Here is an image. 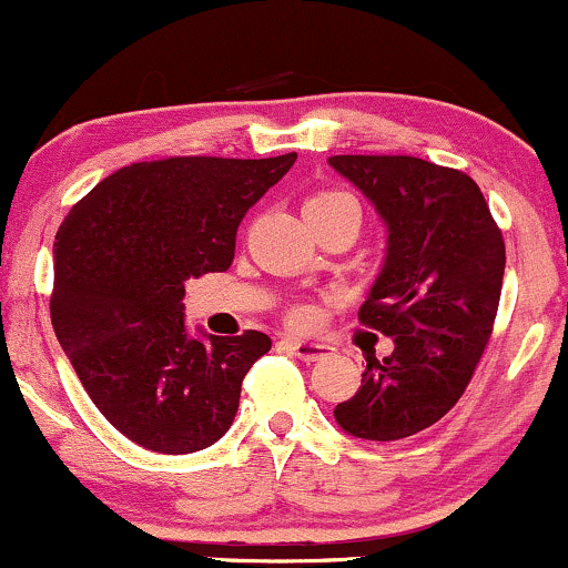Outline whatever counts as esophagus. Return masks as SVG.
Returning <instances> with one entry per match:
<instances>
[{"label":"esophagus","instance_id":"obj_1","mask_svg":"<svg viewBox=\"0 0 568 568\" xmlns=\"http://www.w3.org/2000/svg\"><path fill=\"white\" fill-rule=\"evenodd\" d=\"M288 347L296 357H302V361L312 363V361H323V357L334 355V347H328V344H321V342H304V338H288Z\"/></svg>","mask_w":568,"mask_h":568}]
</instances>
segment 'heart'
<instances>
[{
	"instance_id": "b5f03b06",
	"label": "heart",
	"mask_w": 568,
	"mask_h": 568,
	"mask_svg": "<svg viewBox=\"0 0 568 568\" xmlns=\"http://www.w3.org/2000/svg\"><path fill=\"white\" fill-rule=\"evenodd\" d=\"M334 200H349V197L342 192H323V194H317V197H312L310 202H334ZM288 317L293 325H306V323H312L315 312H312V306H293Z\"/></svg>"
}]
</instances>
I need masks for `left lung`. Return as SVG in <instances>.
Instances as JSON below:
<instances>
[{
    "label": "left lung",
    "mask_w": 568,
    "mask_h": 568,
    "mask_svg": "<svg viewBox=\"0 0 568 568\" xmlns=\"http://www.w3.org/2000/svg\"><path fill=\"white\" fill-rule=\"evenodd\" d=\"M328 165L387 224V256L357 317L395 338L334 416L355 438L400 440L443 419L470 384L497 317L505 240L467 173L406 154H336Z\"/></svg>",
    "instance_id": "1"
}]
</instances>
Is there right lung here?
<instances>
[{
	"label": "right lung",
	"mask_w": 568,
	"mask_h": 568,
	"mask_svg": "<svg viewBox=\"0 0 568 568\" xmlns=\"http://www.w3.org/2000/svg\"><path fill=\"white\" fill-rule=\"evenodd\" d=\"M296 152L133 162L90 189L55 234L50 321L84 393L125 438L192 454L232 427L262 331L189 336L184 283L230 270L247 207Z\"/></svg>",
	"instance_id": "right-lung-1"
}]
</instances>
